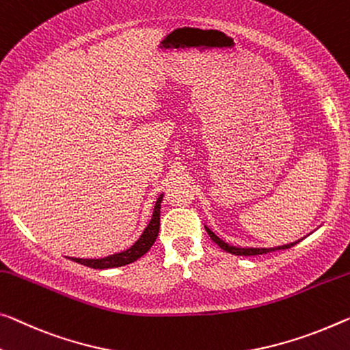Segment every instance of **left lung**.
<instances>
[{"instance_id": "obj_1", "label": "left lung", "mask_w": 350, "mask_h": 350, "mask_svg": "<svg viewBox=\"0 0 350 350\" xmlns=\"http://www.w3.org/2000/svg\"><path fill=\"white\" fill-rule=\"evenodd\" d=\"M208 234L209 238H211L214 243H216L220 249H224L225 252H228V254H233V255H238V256H254V255H262V254H267V252H273V250H282V249H291L293 245H295L297 243H293V244H288V245H282V247H275V249H238V247H233V245H228L227 243H224V241H220L216 234L213 233L211 230H208Z\"/></svg>"}]
</instances>
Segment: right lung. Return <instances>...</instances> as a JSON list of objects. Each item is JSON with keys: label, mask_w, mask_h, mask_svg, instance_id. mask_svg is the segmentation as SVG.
Here are the masks:
<instances>
[{"label": "right lung", "mask_w": 350, "mask_h": 350, "mask_svg": "<svg viewBox=\"0 0 350 350\" xmlns=\"http://www.w3.org/2000/svg\"><path fill=\"white\" fill-rule=\"evenodd\" d=\"M161 200H163V196L158 197L157 205H154V211L152 220L147 225V228L144 230L141 238H139L134 245L125 252H120V254L109 255L106 258H100V260H83V258H70L72 261H77L79 265H84L88 267L94 269H109V267H120L125 265H130V262L139 260V258L144 256L150 250V247L154 244V241L158 238L159 231V211H161Z\"/></svg>", "instance_id": "obj_1"}]
</instances>
